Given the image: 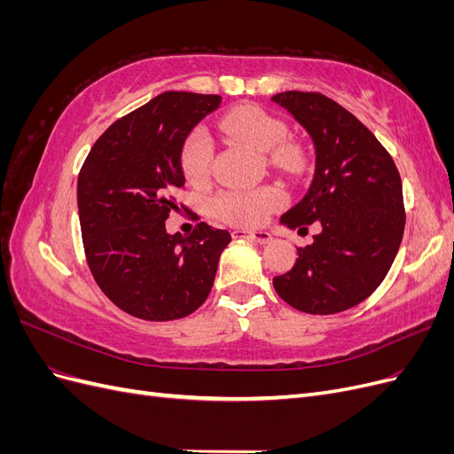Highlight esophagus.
<instances>
[{
    "label": "esophagus",
    "mask_w": 454,
    "mask_h": 454,
    "mask_svg": "<svg viewBox=\"0 0 454 454\" xmlns=\"http://www.w3.org/2000/svg\"><path fill=\"white\" fill-rule=\"evenodd\" d=\"M232 237L235 239H250L254 242L259 244H269L272 240V235L267 231H244V229H237L232 231Z\"/></svg>",
    "instance_id": "esophagus-1"
}]
</instances>
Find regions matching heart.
<instances>
[{
  "label": "heart",
  "mask_w": 454,
  "mask_h": 454,
  "mask_svg": "<svg viewBox=\"0 0 454 454\" xmlns=\"http://www.w3.org/2000/svg\"><path fill=\"white\" fill-rule=\"evenodd\" d=\"M229 138L248 145L259 153H269L270 162L287 172H295L301 167V149L295 144H282L287 127L284 121L267 114L257 106H239L231 109L219 121ZM212 144L202 130H195L184 142L180 164L185 180L200 187L210 180L212 167ZM286 195L278 187L261 189H227L212 200V214L222 222L237 227H257L267 215L284 206Z\"/></svg>",
  "instance_id": "obj_1"
}]
</instances>
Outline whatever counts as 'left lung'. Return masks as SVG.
I'll list each match as a JSON object with an SVG mask.
<instances>
[{
	"label": "left lung",
	"instance_id": "left-lung-1",
	"mask_svg": "<svg viewBox=\"0 0 454 454\" xmlns=\"http://www.w3.org/2000/svg\"><path fill=\"white\" fill-rule=\"evenodd\" d=\"M312 138L316 168L303 200L280 222L314 242L297 248L292 270L274 277L277 294L297 310L335 314L373 294L387 277L405 229L402 177L362 121L320 92L272 96Z\"/></svg>",
	"mask_w": 454,
	"mask_h": 454
}]
</instances>
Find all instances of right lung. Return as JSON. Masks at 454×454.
<instances>
[{
	"label": "right lung",
	"mask_w": 454,
	"mask_h": 454,
	"mask_svg": "<svg viewBox=\"0 0 454 454\" xmlns=\"http://www.w3.org/2000/svg\"><path fill=\"white\" fill-rule=\"evenodd\" d=\"M219 102L217 94L162 92L117 119L81 167L77 206L89 269L109 301L136 318L168 322L195 312L231 242L227 231L204 222L189 237L168 235L164 225L180 210L184 142Z\"/></svg>",
	"instance_id": "add662e5"
}]
</instances>
